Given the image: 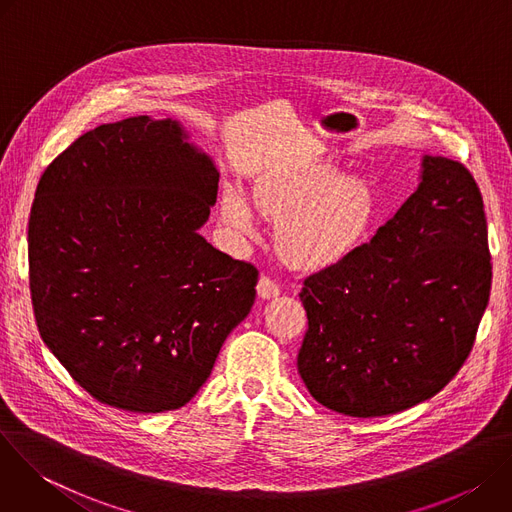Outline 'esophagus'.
I'll list each match as a JSON object with an SVG mask.
<instances>
[{
    "mask_svg": "<svg viewBox=\"0 0 512 512\" xmlns=\"http://www.w3.org/2000/svg\"><path fill=\"white\" fill-rule=\"evenodd\" d=\"M257 294H259L261 300L277 298V296H279V285H277L271 277L263 275V277L259 279V283H257Z\"/></svg>",
    "mask_w": 512,
    "mask_h": 512,
    "instance_id": "esophagus-1",
    "label": "esophagus"
}]
</instances>
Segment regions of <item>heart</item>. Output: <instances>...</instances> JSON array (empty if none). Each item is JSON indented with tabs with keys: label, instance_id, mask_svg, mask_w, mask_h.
I'll use <instances>...</instances> for the list:
<instances>
[{
	"label": "heart",
	"instance_id": "obj_1",
	"mask_svg": "<svg viewBox=\"0 0 512 512\" xmlns=\"http://www.w3.org/2000/svg\"><path fill=\"white\" fill-rule=\"evenodd\" d=\"M251 206L265 223L277 225L279 259L306 273L328 271L352 257L381 214L373 180L346 176L342 168L324 162L259 174L251 184ZM218 212L233 235H253V212L239 192L227 190Z\"/></svg>",
	"mask_w": 512,
	"mask_h": 512
}]
</instances>
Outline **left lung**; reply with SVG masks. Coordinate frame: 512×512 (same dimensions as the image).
<instances>
[{
  "instance_id": "1",
  "label": "left lung",
  "mask_w": 512,
  "mask_h": 512,
  "mask_svg": "<svg viewBox=\"0 0 512 512\" xmlns=\"http://www.w3.org/2000/svg\"><path fill=\"white\" fill-rule=\"evenodd\" d=\"M492 265L472 174L421 156L417 190L338 267L310 275L298 373L324 407L381 417L440 393L468 358Z\"/></svg>"
}]
</instances>
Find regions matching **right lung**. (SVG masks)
Listing matches in <instances>:
<instances>
[{"label":"right lung","instance_id":"1","mask_svg":"<svg viewBox=\"0 0 512 512\" xmlns=\"http://www.w3.org/2000/svg\"><path fill=\"white\" fill-rule=\"evenodd\" d=\"M216 190L212 158L170 117L99 125L42 174L28 225L34 316L97 401L186 405L251 312L257 269L198 233Z\"/></svg>","mask_w":512,"mask_h":512}]
</instances>
